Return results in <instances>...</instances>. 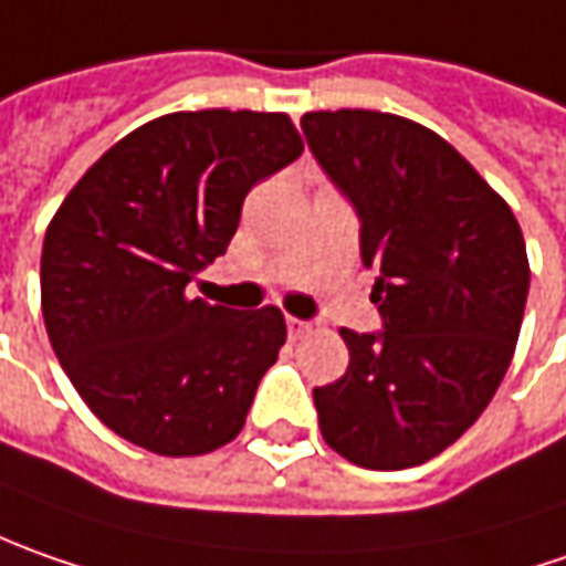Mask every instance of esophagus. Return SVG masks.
<instances>
[{
  "label": "esophagus",
  "mask_w": 566,
  "mask_h": 566,
  "mask_svg": "<svg viewBox=\"0 0 566 566\" xmlns=\"http://www.w3.org/2000/svg\"><path fill=\"white\" fill-rule=\"evenodd\" d=\"M306 332H310V322L297 319V316H287V335H291L294 342H297V338H303Z\"/></svg>",
  "instance_id": "obj_1"
}]
</instances>
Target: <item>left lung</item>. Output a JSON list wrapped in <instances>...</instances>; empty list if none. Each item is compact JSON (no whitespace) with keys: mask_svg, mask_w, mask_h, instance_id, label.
Returning a JSON list of instances; mask_svg holds the SVG:
<instances>
[{"mask_svg":"<svg viewBox=\"0 0 566 566\" xmlns=\"http://www.w3.org/2000/svg\"><path fill=\"white\" fill-rule=\"evenodd\" d=\"M306 147L360 219L381 332L342 328L350 363L313 388L322 439L366 470L441 454L495 398L530 263L511 206L436 130L388 112L301 118Z\"/></svg>","mask_w":566,"mask_h":566,"instance_id":"8db88e82","label":"left lung"}]
</instances>
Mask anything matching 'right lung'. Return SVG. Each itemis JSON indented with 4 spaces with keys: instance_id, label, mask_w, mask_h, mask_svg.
Wrapping results in <instances>:
<instances>
[{
    "instance_id": "obj_1",
    "label": "right lung",
    "mask_w": 566,
    "mask_h": 566,
    "mask_svg": "<svg viewBox=\"0 0 566 566\" xmlns=\"http://www.w3.org/2000/svg\"><path fill=\"white\" fill-rule=\"evenodd\" d=\"M301 153L282 112H171L122 137L59 206L40 260L43 319L115 436L193 458L244 429L287 335L282 310L212 306L187 284L228 250L250 187Z\"/></svg>"
}]
</instances>
